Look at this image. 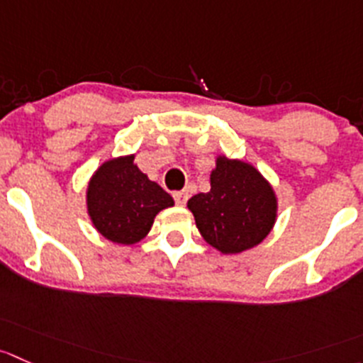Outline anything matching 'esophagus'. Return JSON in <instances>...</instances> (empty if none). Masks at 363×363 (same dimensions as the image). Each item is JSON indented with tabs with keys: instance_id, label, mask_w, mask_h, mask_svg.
Returning a JSON list of instances; mask_svg holds the SVG:
<instances>
[{
	"instance_id": "esophagus-1",
	"label": "esophagus",
	"mask_w": 363,
	"mask_h": 363,
	"mask_svg": "<svg viewBox=\"0 0 363 363\" xmlns=\"http://www.w3.org/2000/svg\"><path fill=\"white\" fill-rule=\"evenodd\" d=\"M172 196H174V201L178 203L179 206H184L185 203H187V199H189V194H187V192H185V191L174 192V194H172Z\"/></svg>"
}]
</instances>
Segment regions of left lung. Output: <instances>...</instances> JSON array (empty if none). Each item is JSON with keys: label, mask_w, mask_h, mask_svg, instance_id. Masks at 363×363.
<instances>
[{"label": "left lung", "mask_w": 363, "mask_h": 363, "mask_svg": "<svg viewBox=\"0 0 363 363\" xmlns=\"http://www.w3.org/2000/svg\"><path fill=\"white\" fill-rule=\"evenodd\" d=\"M206 244L239 255L264 242L278 219V198L269 179L247 162L217 155L210 191L187 203Z\"/></svg>", "instance_id": "8db88e82"}]
</instances>
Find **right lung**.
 I'll return each mask as SVG.
<instances>
[{"mask_svg": "<svg viewBox=\"0 0 363 363\" xmlns=\"http://www.w3.org/2000/svg\"><path fill=\"white\" fill-rule=\"evenodd\" d=\"M85 205L92 226L106 240L132 246L150 233L162 210L174 206V199L137 167L135 155H123L92 172Z\"/></svg>", "mask_w": 363, "mask_h": 363, "instance_id": "add662e5", "label": "right lung"}]
</instances>
